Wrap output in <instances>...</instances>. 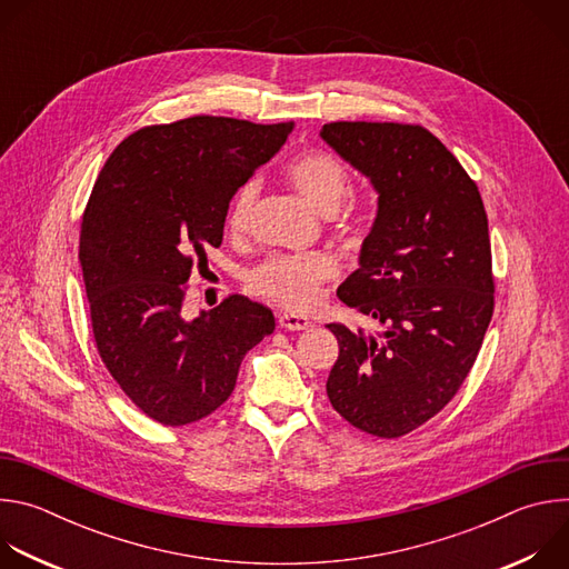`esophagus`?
I'll return each mask as SVG.
<instances>
[{"label":"esophagus","mask_w":569,"mask_h":569,"mask_svg":"<svg viewBox=\"0 0 569 569\" xmlns=\"http://www.w3.org/2000/svg\"><path fill=\"white\" fill-rule=\"evenodd\" d=\"M279 327L286 331H303L308 327H312V321L308 317L301 315H292V312H281L279 315Z\"/></svg>","instance_id":"obj_1"}]
</instances>
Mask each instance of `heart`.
<instances>
[{"mask_svg": "<svg viewBox=\"0 0 569 569\" xmlns=\"http://www.w3.org/2000/svg\"><path fill=\"white\" fill-rule=\"evenodd\" d=\"M286 176L295 191L321 213H333L347 189L349 171L342 161L329 152L310 150L292 159ZM259 198V182L250 180L242 184L229 207L227 227L233 233H248L254 218ZM353 218H360L358 207L351 209ZM338 277V263L327 252L306 254H277L259 266L252 274V288L263 299L279 303L288 310H308L321 297V286Z\"/></svg>", "mask_w": 569, "mask_h": 569, "instance_id": "1", "label": "heart"}]
</instances>
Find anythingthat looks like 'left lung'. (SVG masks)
I'll return each mask as SVG.
<instances>
[{
  "label": "left lung",
  "mask_w": 569,
  "mask_h": 569,
  "mask_svg": "<svg viewBox=\"0 0 569 569\" xmlns=\"http://www.w3.org/2000/svg\"><path fill=\"white\" fill-rule=\"evenodd\" d=\"M319 137L378 193L338 297L382 323L376 336L329 323L340 356L327 393L353 428L396 439L446 408L479 353L496 290L489 220L477 184L421 126L338 121Z\"/></svg>",
  "instance_id": "left-lung-1"
}]
</instances>
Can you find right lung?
Here are the masks:
<instances>
[{
    "label": "right lung",
    "mask_w": 569,
    "mask_h": 569,
    "mask_svg": "<svg viewBox=\"0 0 569 569\" xmlns=\"http://www.w3.org/2000/svg\"><path fill=\"white\" fill-rule=\"evenodd\" d=\"M292 123L191 117L148 126L106 161L80 224V268L103 365L137 408L187 426L231 396L246 353L274 331L268 306L231 295L196 319L184 283L220 248L231 198Z\"/></svg>",
    "instance_id": "right-lung-1"
}]
</instances>
